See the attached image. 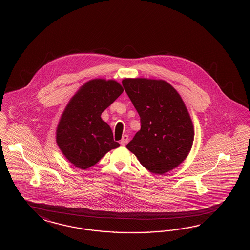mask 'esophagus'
<instances>
[{"label":"esophagus","instance_id":"obj_1","mask_svg":"<svg viewBox=\"0 0 250 250\" xmlns=\"http://www.w3.org/2000/svg\"><path fill=\"white\" fill-rule=\"evenodd\" d=\"M127 142H128V136L127 135H124V136H123L122 140H121V145L122 146H125Z\"/></svg>","mask_w":250,"mask_h":250}]
</instances>
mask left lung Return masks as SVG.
I'll use <instances>...</instances> for the list:
<instances>
[{
    "instance_id": "8db88e82",
    "label": "left lung",
    "mask_w": 250,
    "mask_h": 250,
    "mask_svg": "<svg viewBox=\"0 0 250 250\" xmlns=\"http://www.w3.org/2000/svg\"><path fill=\"white\" fill-rule=\"evenodd\" d=\"M123 85L141 122L126 147L154 174L175 169L189 154L195 135L180 94L163 80L124 79Z\"/></svg>"
}]
</instances>
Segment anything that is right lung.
Wrapping results in <instances>:
<instances>
[{
  "label": "right lung",
  "mask_w": 250,
  "mask_h": 250,
  "mask_svg": "<svg viewBox=\"0 0 250 250\" xmlns=\"http://www.w3.org/2000/svg\"><path fill=\"white\" fill-rule=\"evenodd\" d=\"M123 92V86L115 80H91L65 107L56 129V143L66 159L77 168L85 170L120 146L101 114Z\"/></svg>",
  "instance_id": "1"
}]
</instances>
